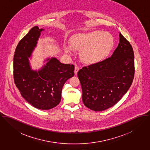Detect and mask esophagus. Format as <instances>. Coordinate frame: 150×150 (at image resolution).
Segmentation results:
<instances>
[{"instance_id":"obj_1","label":"esophagus","mask_w":150,"mask_h":150,"mask_svg":"<svg viewBox=\"0 0 150 150\" xmlns=\"http://www.w3.org/2000/svg\"><path fill=\"white\" fill-rule=\"evenodd\" d=\"M79 70V68L77 66H76L75 67V70H74V73H75V75H76L78 74V72Z\"/></svg>"}]
</instances>
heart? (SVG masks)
<instances>
[{"mask_svg": "<svg viewBox=\"0 0 150 150\" xmlns=\"http://www.w3.org/2000/svg\"><path fill=\"white\" fill-rule=\"evenodd\" d=\"M115 41L107 32L93 30L74 35L71 44L64 46V52L71 54L74 49L81 50L80 56L84 63H96L105 59L113 50Z\"/></svg>", "mask_w": 150, "mask_h": 150, "instance_id": "obj_1", "label": "heart"}]
</instances>
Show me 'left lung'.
Masks as SVG:
<instances>
[{
    "instance_id": "obj_1",
    "label": "left lung",
    "mask_w": 150,
    "mask_h": 150,
    "mask_svg": "<svg viewBox=\"0 0 150 150\" xmlns=\"http://www.w3.org/2000/svg\"><path fill=\"white\" fill-rule=\"evenodd\" d=\"M119 44L111 57L84 67L78 76L82 90V100L88 109H108L122 98L134 78V53L130 43L121 33Z\"/></svg>"
}]
</instances>
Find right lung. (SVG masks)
Wrapping results in <instances>:
<instances>
[{
	"instance_id": "right-lung-1",
	"label": "right lung",
	"mask_w": 150,
	"mask_h": 150,
	"mask_svg": "<svg viewBox=\"0 0 150 150\" xmlns=\"http://www.w3.org/2000/svg\"><path fill=\"white\" fill-rule=\"evenodd\" d=\"M44 30L35 26L18 43L14 56V79L28 102L37 109L49 110L60 103L64 83L74 75V66L48 57L41 68H32L29 59Z\"/></svg>"
}]
</instances>
